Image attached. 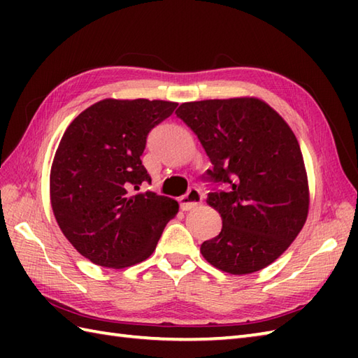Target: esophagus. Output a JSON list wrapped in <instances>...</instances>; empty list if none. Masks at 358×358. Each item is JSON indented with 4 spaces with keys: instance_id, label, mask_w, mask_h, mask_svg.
I'll use <instances>...</instances> for the list:
<instances>
[{
    "instance_id": "34e87169",
    "label": "esophagus",
    "mask_w": 358,
    "mask_h": 358,
    "mask_svg": "<svg viewBox=\"0 0 358 358\" xmlns=\"http://www.w3.org/2000/svg\"><path fill=\"white\" fill-rule=\"evenodd\" d=\"M201 201H203V194L200 192V189L191 187L187 191V194L180 199V206L183 210H192L196 206H200Z\"/></svg>"
}]
</instances>
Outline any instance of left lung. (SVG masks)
<instances>
[{
    "label": "left lung",
    "mask_w": 358,
    "mask_h": 358,
    "mask_svg": "<svg viewBox=\"0 0 358 358\" xmlns=\"http://www.w3.org/2000/svg\"><path fill=\"white\" fill-rule=\"evenodd\" d=\"M199 136L212 163L208 171L227 191L206 203L222 215L217 237L200 252L214 268L246 275L273 263L306 223L308 173L292 129L254 96L203 100L175 110Z\"/></svg>",
    "instance_id": "obj_1"
}]
</instances>
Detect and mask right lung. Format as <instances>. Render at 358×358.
<instances>
[{
    "mask_svg": "<svg viewBox=\"0 0 358 358\" xmlns=\"http://www.w3.org/2000/svg\"><path fill=\"white\" fill-rule=\"evenodd\" d=\"M178 103L106 98L66 129L50 167V204L71 245L98 266L123 269L149 258L178 203L141 192L152 127Z\"/></svg>",
    "mask_w": 358,
    "mask_h": 358,
    "instance_id": "obj_1",
    "label": "right lung"
}]
</instances>
